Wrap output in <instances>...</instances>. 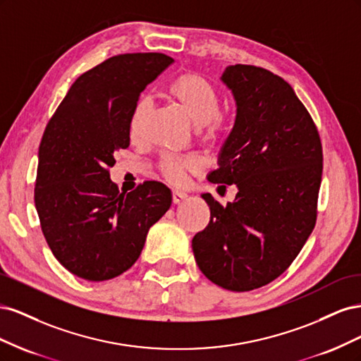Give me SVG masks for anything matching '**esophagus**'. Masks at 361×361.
I'll return each instance as SVG.
<instances>
[{
    "mask_svg": "<svg viewBox=\"0 0 361 361\" xmlns=\"http://www.w3.org/2000/svg\"><path fill=\"white\" fill-rule=\"evenodd\" d=\"M185 199H187V194L185 192H180V191H173L171 194V200L174 204H179L180 202H183Z\"/></svg>",
    "mask_w": 361,
    "mask_h": 361,
    "instance_id": "esophagus-1",
    "label": "esophagus"
}]
</instances>
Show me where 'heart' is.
<instances>
[{
  "instance_id": "obj_1",
  "label": "heart",
  "mask_w": 361,
  "mask_h": 361,
  "mask_svg": "<svg viewBox=\"0 0 361 361\" xmlns=\"http://www.w3.org/2000/svg\"><path fill=\"white\" fill-rule=\"evenodd\" d=\"M166 94L170 101L188 114L197 125V135L204 145H220L227 137V118L220 113L221 94L220 90L197 72H183L167 84ZM149 117V101L146 97L138 99L130 111L128 133L133 141L145 138ZM200 169V159L194 155L176 157L162 155L158 162L161 176L169 183L180 187L187 182L188 174Z\"/></svg>"
}]
</instances>
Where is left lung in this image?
Wrapping results in <instances>:
<instances>
[{
    "mask_svg": "<svg viewBox=\"0 0 361 361\" xmlns=\"http://www.w3.org/2000/svg\"><path fill=\"white\" fill-rule=\"evenodd\" d=\"M223 81L238 113L220 169L207 179L235 183L239 191L226 206L202 195L211 221L192 238V251L216 286L247 292L280 277L314 228L322 145L307 108L281 76L236 64Z\"/></svg>",
    "mask_w": 361,
    "mask_h": 361,
    "instance_id": "1",
    "label": "left lung"
}]
</instances>
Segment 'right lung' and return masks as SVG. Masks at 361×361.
Wrapping results in <instances>:
<instances>
[{"label": "right lung", "mask_w": 361, "mask_h": 361, "mask_svg": "<svg viewBox=\"0 0 361 361\" xmlns=\"http://www.w3.org/2000/svg\"><path fill=\"white\" fill-rule=\"evenodd\" d=\"M174 60L159 52L117 54L76 78L42 135L35 203L60 264L90 281L133 267L150 226L169 211L170 190L146 180L128 194L110 179L114 152L129 147L140 94Z\"/></svg>", "instance_id": "add662e5"}]
</instances>
